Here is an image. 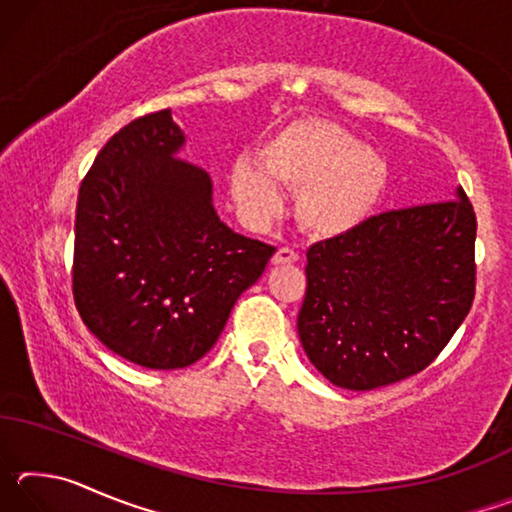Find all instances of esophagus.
Instances as JSON below:
<instances>
[{
  "label": "esophagus",
  "instance_id": "esophagus-1",
  "mask_svg": "<svg viewBox=\"0 0 512 512\" xmlns=\"http://www.w3.org/2000/svg\"><path fill=\"white\" fill-rule=\"evenodd\" d=\"M293 262H298V253L293 248H287V246H282V248H277V253L273 255V264H293Z\"/></svg>",
  "mask_w": 512,
  "mask_h": 512
}]
</instances>
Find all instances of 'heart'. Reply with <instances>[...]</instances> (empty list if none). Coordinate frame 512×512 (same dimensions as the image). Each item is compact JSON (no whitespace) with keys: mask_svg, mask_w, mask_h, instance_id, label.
<instances>
[{"mask_svg":"<svg viewBox=\"0 0 512 512\" xmlns=\"http://www.w3.org/2000/svg\"><path fill=\"white\" fill-rule=\"evenodd\" d=\"M259 169L237 164L232 194L253 219H271L282 207L273 182L296 194V219L309 235L334 239L368 219L384 196L388 164L343 126L298 119L259 149Z\"/></svg>","mask_w":512,"mask_h":512,"instance_id":"b5f03b06","label":"heart"}]
</instances>
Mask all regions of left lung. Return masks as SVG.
I'll list each match as a JSON object with an SVG mask.
<instances>
[{
    "instance_id": "left-lung-1",
    "label": "left lung",
    "mask_w": 512,
    "mask_h": 512,
    "mask_svg": "<svg viewBox=\"0 0 512 512\" xmlns=\"http://www.w3.org/2000/svg\"><path fill=\"white\" fill-rule=\"evenodd\" d=\"M476 214L456 198L381 212L307 250L298 334L334 386L372 391L418 375L470 314Z\"/></svg>"
}]
</instances>
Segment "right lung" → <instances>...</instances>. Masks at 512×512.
Here are the masks:
<instances>
[{
    "instance_id": "1",
    "label": "right lung",
    "mask_w": 512,
    "mask_h": 512,
    "mask_svg": "<svg viewBox=\"0 0 512 512\" xmlns=\"http://www.w3.org/2000/svg\"><path fill=\"white\" fill-rule=\"evenodd\" d=\"M183 144L169 108L131 121L76 203V309L108 350L151 370L205 357L275 253L219 219L210 173L178 158Z\"/></svg>"
}]
</instances>
